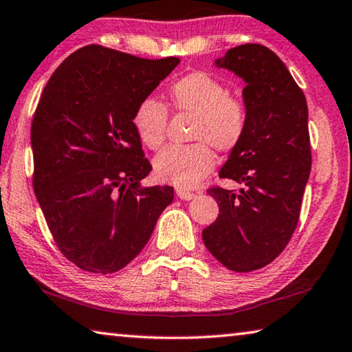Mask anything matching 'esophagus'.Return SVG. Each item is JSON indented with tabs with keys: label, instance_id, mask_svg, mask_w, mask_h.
<instances>
[{
	"label": "esophagus",
	"instance_id": "obj_1",
	"mask_svg": "<svg viewBox=\"0 0 352 352\" xmlns=\"http://www.w3.org/2000/svg\"><path fill=\"white\" fill-rule=\"evenodd\" d=\"M177 196L180 197L182 200H191V199H194V192H191V191H188V189H177Z\"/></svg>",
	"mask_w": 352,
	"mask_h": 352
}]
</instances>
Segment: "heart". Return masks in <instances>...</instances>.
Listing matches in <instances>:
<instances>
[{
	"mask_svg": "<svg viewBox=\"0 0 352 352\" xmlns=\"http://www.w3.org/2000/svg\"><path fill=\"white\" fill-rule=\"evenodd\" d=\"M169 106L178 114L194 116L189 146H172L155 158L160 180L178 188H194L213 170L214 152H232L248 130V108L241 98L204 70H194L174 81L167 91ZM169 113L153 97L142 98L133 113L136 135L148 148H160L166 141Z\"/></svg>",
	"mask_w": 352,
	"mask_h": 352,
	"instance_id": "1",
	"label": "heart"
}]
</instances>
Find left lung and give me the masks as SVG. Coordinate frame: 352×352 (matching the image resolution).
Segmentation results:
<instances>
[{"mask_svg":"<svg viewBox=\"0 0 352 352\" xmlns=\"http://www.w3.org/2000/svg\"><path fill=\"white\" fill-rule=\"evenodd\" d=\"M216 65L246 82V135L219 172L244 188H208L219 214L202 238L228 270L250 272L276 260L296 230L311 169L309 109L285 64L260 43L230 48Z\"/></svg>","mask_w":352,"mask_h":352,"instance_id":"8db88e82","label":"left lung"}]
</instances>
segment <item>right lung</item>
Returning <instances> with one entry per match:
<instances>
[{"mask_svg": "<svg viewBox=\"0 0 352 352\" xmlns=\"http://www.w3.org/2000/svg\"><path fill=\"white\" fill-rule=\"evenodd\" d=\"M178 63L87 45L43 89L31 124L32 188L56 246L82 271L125 267L174 200L172 186L139 185L152 164L133 113Z\"/></svg>", "mask_w": 352, "mask_h": 352, "instance_id": "add662e5", "label": "right lung"}]
</instances>
